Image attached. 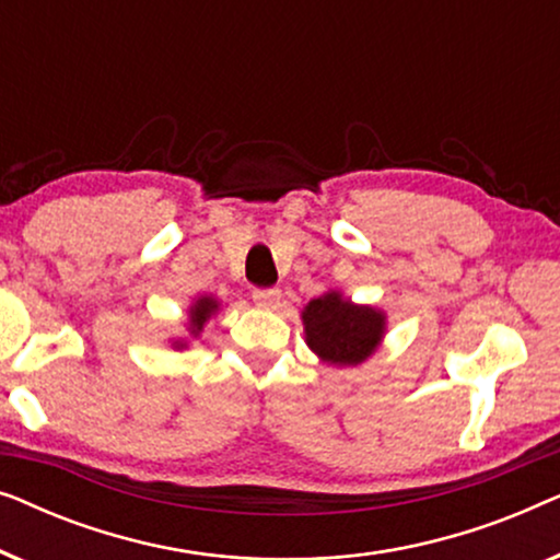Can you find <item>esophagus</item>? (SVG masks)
I'll return each instance as SVG.
<instances>
[{
    "mask_svg": "<svg viewBox=\"0 0 560 560\" xmlns=\"http://www.w3.org/2000/svg\"><path fill=\"white\" fill-rule=\"evenodd\" d=\"M252 298H255V303L259 305V308L272 311V308H278L282 293H280L278 288H265V290H255V293H252Z\"/></svg>",
    "mask_w": 560,
    "mask_h": 560,
    "instance_id": "34e87169",
    "label": "esophagus"
}]
</instances>
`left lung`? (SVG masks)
<instances>
[{"mask_svg":"<svg viewBox=\"0 0 560 560\" xmlns=\"http://www.w3.org/2000/svg\"><path fill=\"white\" fill-rule=\"evenodd\" d=\"M305 343L324 364L336 370L357 366L382 347L387 334V313L377 305L354 303L341 290H328L305 305Z\"/></svg>","mask_w":560,"mask_h":560,"instance_id":"obj_1","label":"left lung"}]
</instances>
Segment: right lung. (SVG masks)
Returning <instances> with one entry per match:
<instances>
[{
	"label": "right lung",
	"mask_w": 560,
	"mask_h": 560,
	"mask_svg": "<svg viewBox=\"0 0 560 560\" xmlns=\"http://www.w3.org/2000/svg\"><path fill=\"white\" fill-rule=\"evenodd\" d=\"M221 311V301L213 295H198L194 298L188 308V318H186V336H178V339H171V347L175 351H183L190 347V339H198L203 334V326L217 316Z\"/></svg>",
	"instance_id": "right-lung-1"
}]
</instances>
